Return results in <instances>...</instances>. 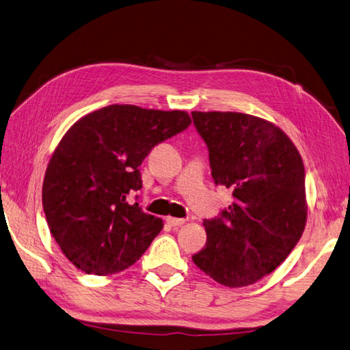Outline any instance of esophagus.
Listing matches in <instances>:
<instances>
[{
    "label": "esophagus",
    "mask_w": 350,
    "mask_h": 350,
    "mask_svg": "<svg viewBox=\"0 0 350 350\" xmlns=\"http://www.w3.org/2000/svg\"><path fill=\"white\" fill-rule=\"evenodd\" d=\"M166 223L172 227H181L183 224H185V219L184 218H175V217H167L166 218Z\"/></svg>",
    "instance_id": "1"
}]
</instances>
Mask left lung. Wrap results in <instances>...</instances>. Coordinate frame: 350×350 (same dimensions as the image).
I'll return each mask as SVG.
<instances>
[{"label":"left lung","mask_w":350,"mask_h":350,"mask_svg":"<svg viewBox=\"0 0 350 350\" xmlns=\"http://www.w3.org/2000/svg\"><path fill=\"white\" fill-rule=\"evenodd\" d=\"M215 184L233 191L221 215L204 219L196 266L230 288L252 285L294 250L308 219L304 165L284 131L242 113L193 111Z\"/></svg>","instance_id":"obj_1"}]
</instances>
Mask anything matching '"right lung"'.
<instances>
[{"instance_id":"right-lung-1","label":"right lung","mask_w":350,"mask_h":350,"mask_svg":"<svg viewBox=\"0 0 350 350\" xmlns=\"http://www.w3.org/2000/svg\"><path fill=\"white\" fill-rule=\"evenodd\" d=\"M185 111L108 105L75 122L56 147L42 183V209L65 257L88 275L118 273L139 260L163 228L129 196L157 144L190 126Z\"/></svg>"}]
</instances>
